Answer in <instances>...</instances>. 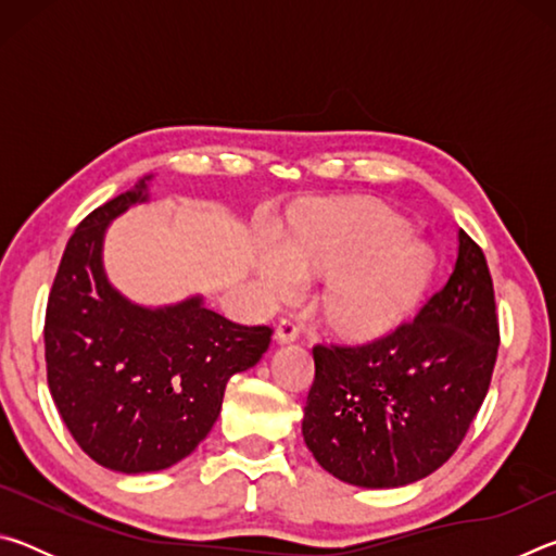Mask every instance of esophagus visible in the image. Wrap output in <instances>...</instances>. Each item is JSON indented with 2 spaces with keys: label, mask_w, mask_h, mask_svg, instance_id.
Here are the masks:
<instances>
[{
  "label": "esophagus",
  "mask_w": 556,
  "mask_h": 556,
  "mask_svg": "<svg viewBox=\"0 0 556 556\" xmlns=\"http://www.w3.org/2000/svg\"><path fill=\"white\" fill-rule=\"evenodd\" d=\"M277 343H294L299 338V326L291 321V318H281L277 331H275Z\"/></svg>",
  "instance_id": "1"
}]
</instances>
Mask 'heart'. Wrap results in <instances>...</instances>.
Returning <instances> with one entry per match:
<instances>
[{
  "label": "heart",
  "instance_id": "obj_1",
  "mask_svg": "<svg viewBox=\"0 0 556 556\" xmlns=\"http://www.w3.org/2000/svg\"><path fill=\"white\" fill-rule=\"evenodd\" d=\"M321 275H331L321 291L328 321L345 333L378 336L417 304L431 260L409 240V225L384 205H328L260 262L262 287L275 296Z\"/></svg>",
  "mask_w": 556,
  "mask_h": 556
}]
</instances>
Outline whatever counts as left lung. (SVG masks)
Returning a JSON list of instances; mask_svg holds the SVG:
<instances>
[{
	"label": "left lung",
	"instance_id": "1",
	"mask_svg": "<svg viewBox=\"0 0 556 556\" xmlns=\"http://www.w3.org/2000/svg\"><path fill=\"white\" fill-rule=\"evenodd\" d=\"M501 328L483 250L460 230L444 287L412 321L363 345H314L301 434L361 488H397L454 456L491 388Z\"/></svg>",
	"mask_w": 556,
	"mask_h": 556
}]
</instances>
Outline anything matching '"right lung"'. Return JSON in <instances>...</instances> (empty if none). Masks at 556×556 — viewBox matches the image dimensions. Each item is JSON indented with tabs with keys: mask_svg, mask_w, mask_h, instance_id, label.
<instances>
[{
	"mask_svg": "<svg viewBox=\"0 0 556 556\" xmlns=\"http://www.w3.org/2000/svg\"><path fill=\"white\" fill-rule=\"evenodd\" d=\"M147 181L92 211L71 235L46 306V378L86 454L119 473L178 464L208 437L225 384L269 348V326H242L201 296L144 308L110 287L102 238L147 201Z\"/></svg>",
	"mask_w": 556,
	"mask_h": 556,
	"instance_id": "add662e5",
	"label": "right lung"
}]
</instances>
